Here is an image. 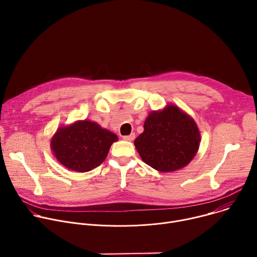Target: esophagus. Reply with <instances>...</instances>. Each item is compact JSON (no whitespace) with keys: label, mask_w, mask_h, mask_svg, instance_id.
Here are the masks:
<instances>
[{"label":"esophagus","mask_w":257,"mask_h":257,"mask_svg":"<svg viewBox=\"0 0 257 257\" xmlns=\"http://www.w3.org/2000/svg\"><path fill=\"white\" fill-rule=\"evenodd\" d=\"M134 138H135V134L134 133H131L130 135L123 136V139L126 140V141H132V140H134Z\"/></svg>","instance_id":"obj_1"}]
</instances>
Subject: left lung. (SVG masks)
Instances as JSON below:
<instances>
[{"label": "left lung", "mask_w": 257, "mask_h": 257, "mask_svg": "<svg viewBox=\"0 0 257 257\" xmlns=\"http://www.w3.org/2000/svg\"><path fill=\"white\" fill-rule=\"evenodd\" d=\"M134 145L141 160L159 172L186 167L198 152L201 140L198 126L176 104L150 113Z\"/></svg>", "instance_id": "left-lung-1"}]
</instances>
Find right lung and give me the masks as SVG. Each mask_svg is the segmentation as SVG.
I'll return each instance as SVG.
<instances>
[{
  "label": "right lung",
  "instance_id": "add662e5",
  "mask_svg": "<svg viewBox=\"0 0 257 257\" xmlns=\"http://www.w3.org/2000/svg\"><path fill=\"white\" fill-rule=\"evenodd\" d=\"M118 136L90 120H79L57 129L51 150L66 169L84 173L99 166Z\"/></svg>",
  "mask_w": 257,
  "mask_h": 257
}]
</instances>
